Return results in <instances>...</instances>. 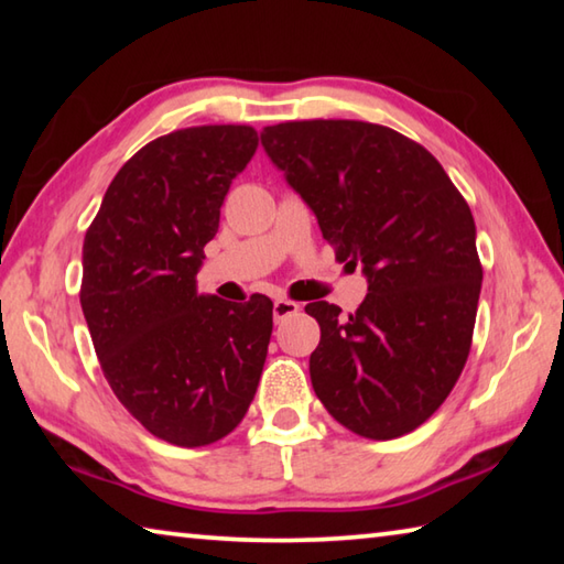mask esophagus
I'll list each match as a JSON object with an SVG mask.
<instances>
[{
    "mask_svg": "<svg viewBox=\"0 0 564 564\" xmlns=\"http://www.w3.org/2000/svg\"><path fill=\"white\" fill-rule=\"evenodd\" d=\"M299 311H301V305L289 301V299H279V301L273 303V318H275V323H283L285 318L295 316V313H299Z\"/></svg>",
    "mask_w": 564,
    "mask_h": 564,
    "instance_id": "esophagus-1",
    "label": "esophagus"
}]
</instances>
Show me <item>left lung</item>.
<instances>
[{
  "instance_id": "left-lung-1",
  "label": "left lung",
  "mask_w": 564,
  "mask_h": 564,
  "mask_svg": "<svg viewBox=\"0 0 564 564\" xmlns=\"http://www.w3.org/2000/svg\"><path fill=\"white\" fill-rule=\"evenodd\" d=\"M261 144L336 261L368 275L356 313L305 305L321 326L313 390L360 437L415 431L451 395L473 346L482 263L470 206L431 151L380 123L283 121L263 127Z\"/></svg>"
}]
</instances>
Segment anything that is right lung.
Here are the masks:
<instances>
[{"instance_id": "add662e5", "label": "right lung", "mask_w": 564, "mask_h": 564, "mask_svg": "<svg viewBox=\"0 0 564 564\" xmlns=\"http://www.w3.org/2000/svg\"><path fill=\"white\" fill-rule=\"evenodd\" d=\"M259 147L246 123L171 131L141 147L84 236L82 311L113 395L178 447L221 441L259 388L273 303L196 293L224 196Z\"/></svg>"}]
</instances>
